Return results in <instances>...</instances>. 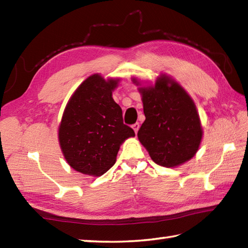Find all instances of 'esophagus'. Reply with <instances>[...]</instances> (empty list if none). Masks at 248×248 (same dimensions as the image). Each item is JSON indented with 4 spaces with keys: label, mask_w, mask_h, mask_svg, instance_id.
<instances>
[{
    "label": "esophagus",
    "mask_w": 248,
    "mask_h": 248,
    "mask_svg": "<svg viewBox=\"0 0 248 248\" xmlns=\"http://www.w3.org/2000/svg\"><path fill=\"white\" fill-rule=\"evenodd\" d=\"M132 128H133V130H134V132H135V134L138 133V131H139V129H140V124L139 123H136V124H134L133 125H132Z\"/></svg>",
    "instance_id": "esophagus-1"
}]
</instances>
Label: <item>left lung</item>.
<instances>
[{
	"instance_id": "left-lung-1",
	"label": "left lung",
	"mask_w": 248,
	"mask_h": 248,
	"mask_svg": "<svg viewBox=\"0 0 248 248\" xmlns=\"http://www.w3.org/2000/svg\"><path fill=\"white\" fill-rule=\"evenodd\" d=\"M143 101L145 121L138 138L155 164L177 167L196 155L202 139V127L193 99L180 84L165 73L155 85H141L136 78Z\"/></svg>"
}]
</instances>
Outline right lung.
<instances>
[{
    "mask_svg": "<svg viewBox=\"0 0 248 248\" xmlns=\"http://www.w3.org/2000/svg\"><path fill=\"white\" fill-rule=\"evenodd\" d=\"M120 78L88 77L72 93L59 125V141L65 160L84 175L99 177L115 162L120 145L135 136L123 121V110L113 92Z\"/></svg>",
    "mask_w": 248,
    "mask_h": 248,
    "instance_id": "1",
    "label": "right lung"
}]
</instances>
